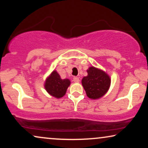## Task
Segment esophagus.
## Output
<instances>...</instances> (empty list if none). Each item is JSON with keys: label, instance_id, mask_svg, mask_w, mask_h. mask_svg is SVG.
I'll return each mask as SVG.
<instances>
[{"label": "esophagus", "instance_id": "1", "mask_svg": "<svg viewBox=\"0 0 148 148\" xmlns=\"http://www.w3.org/2000/svg\"><path fill=\"white\" fill-rule=\"evenodd\" d=\"M73 82L75 83H79V78L77 77H73Z\"/></svg>", "mask_w": 148, "mask_h": 148}]
</instances>
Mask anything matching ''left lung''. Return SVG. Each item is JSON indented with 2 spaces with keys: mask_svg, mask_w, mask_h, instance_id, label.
<instances>
[{
  "mask_svg": "<svg viewBox=\"0 0 148 148\" xmlns=\"http://www.w3.org/2000/svg\"><path fill=\"white\" fill-rule=\"evenodd\" d=\"M88 75L82 80V86L87 96L92 100L102 98L108 92L111 84L110 76L106 72L95 66H90L87 70Z\"/></svg>",
  "mask_w": 148,
  "mask_h": 148,
  "instance_id": "1",
  "label": "left lung"
}]
</instances>
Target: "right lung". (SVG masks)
Wrapping results in <instances>:
<instances>
[{
  "instance_id": "1",
  "label": "right lung",
  "mask_w": 148,
  "mask_h": 148,
  "mask_svg": "<svg viewBox=\"0 0 148 148\" xmlns=\"http://www.w3.org/2000/svg\"><path fill=\"white\" fill-rule=\"evenodd\" d=\"M71 84L69 79H62L56 70H54L50 75L46 77L44 86L50 96L56 98H60L66 94Z\"/></svg>"
}]
</instances>
